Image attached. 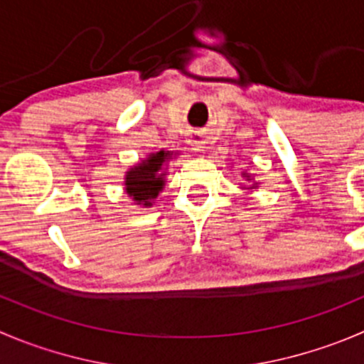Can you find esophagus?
Wrapping results in <instances>:
<instances>
[{
    "label": "esophagus",
    "instance_id": "34e87169",
    "mask_svg": "<svg viewBox=\"0 0 364 364\" xmlns=\"http://www.w3.org/2000/svg\"><path fill=\"white\" fill-rule=\"evenodd\" d=\"M190 144H192V147L196 151H203V149H206V146H208V136L197 135L190 140Z\"/></svg>",
    "mask_w": 364,
    "mask_h": 364
}]
</instances>
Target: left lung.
<instances>
[{
    "label": "left lung",
    "instance_id": "obj_1",
    "mask_svg": "<svg viewBox=\"0 0 364 364\" xmlns=\"http://www.w3.org/2000/svg\"><path fill=\"white\" fill-rule=\"evenodd\" d=\"M243 178L250 179V176H249V174H243ZM254 186H256V183H254V185H252V186H249V188H250V190H252V188H254Z\"/></svg>",
    "mask_w": 364,
    "mask_h": 364
}]
</instances>
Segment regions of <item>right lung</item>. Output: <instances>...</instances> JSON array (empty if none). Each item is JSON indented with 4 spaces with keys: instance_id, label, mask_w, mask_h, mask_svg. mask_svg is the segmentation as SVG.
I'll return each instance as SVG.
<instances>
[{
    "instance_id": "add662e5",
    "label": "right lung",
    "mask_w": 364,
    "mask_h": 364,
    "mask_svg": "<svg viewBox=\"0 0 364 364\" xmlns=\"http://www.w3.org/2000/svg\"><path fill=\"white\" fill-rule=\"evenodd\" d=\"M168 160H172L171 151H158L126 172L124 190L136 204L153 206V200L165 186L164 167Z\"/></svg>"
}]
</instances>
